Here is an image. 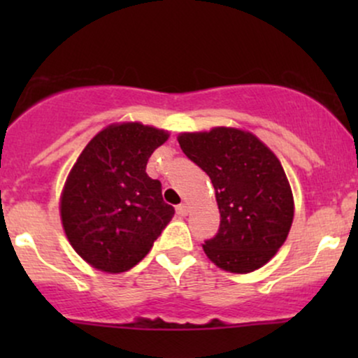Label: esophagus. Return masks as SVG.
Returning <instances> with one entry per match:
<instances>
[{"instance_id":"obj_1","label":"esophagus","mask_w":358,"mask_h":358,"mask_svg":"<svg viewBox=\"0 0 358 358\" xmlns=\"http://www.w3.org/2000/svg\"><path fill=\"white\" fill-rule=\"evenodd\" d=\"M176 213H178L180 217H187L188 215V207L185 203L178 205V207H176Z\"/></svg>"}]
</instances>
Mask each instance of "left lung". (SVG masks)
I'll return each mask as SVG.
<instances>
[{"mask_svg":"<svg viewBox=\"0 0 358 358\" xmlns=\"http://www.w3.org/2000/svg\"><path fill=\"white\" fill-rule=\"evenodd\" d=\"M180 148L210 176L220 227L202 244L217 268L248 274L285 244L294 217L291 185L278 156L256 134L239 127L180 133Z\"/></svg>","mask_w":358,"mask_h":358,"instance_id":"8db88e82","label":"left lung"}]
</instances>
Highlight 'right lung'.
Segmentation results:
<instances>
[{
    "mask_svg": "<svg viewBox=\"0 0 358 358\" xmlns=\"http://www.w3.org/2000/svg\"><path fill=\"white\" fill-rule=\"evenodd\" d=\"M170 133L138 121L99 131L73 163L60 193V220L79 256L102 273L138 264L173 217L146 163Z\"/></svg>",
    "mask_w": 358,
    "mask_h": 358,
    "instance_id": "1",
    "label": "right lung"
}]
</instances>
